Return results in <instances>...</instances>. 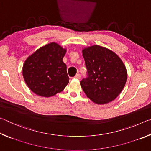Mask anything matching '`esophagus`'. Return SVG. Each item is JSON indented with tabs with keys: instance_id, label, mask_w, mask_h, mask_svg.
Wrapping results in <instances>:
<instances>
[{
	"instance_id": "obj_1",
	"label": "esophagus",
	"mask_w": 151,
	"mask_h": 151,
	"mask_svg": "<svg viewBox=\"0 0 151 151\" xmlns=\"http://www.w3.org/2000/svg\"><path fill=\"white\" fill-rule=\"evenodd\" d=\"M75 78H76V79H81V75H80V74H76V75H75Z\"/></svg>"
}]
</instances>
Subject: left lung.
Returning <instances> with one entry per match:
<instances>
[{
    "label": "left lung",
    "mask_w": 151,
    "mask_h": 151,
    "mask_svg": "<svg viewBox=\"0 0 151 151\" xmlns=\"http://www.w3.org/2000/svg\"><path fill=\"white\" fill-rule=\"evenodd\" d=\"M83 55L87 72L80 84L86 95L96 104L113 101L121 93L127 78L121 58L99 45L83 49Z\"/></svg>",
    "instance_id": "1"
}]
</instances>
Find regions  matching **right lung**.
<instances>
[{
  "mask_svg": "<svg viewBox=\"0 0 151 151\" xmlns=\"http://www.w3.org/2000/svg\"><path fill=\"white\" fill-rule=\"evenodd\" d=\"M66 49L51 42L28 57L22 75L29 88L39 96L49 97L60 93L69 81L63 58Z\"/></svg>",
  "mask_w": 151,
  "mask_h": 151,
  "instance_id": "add662e5",
  "label": "right lung"
}]
</instances>
